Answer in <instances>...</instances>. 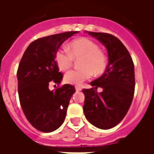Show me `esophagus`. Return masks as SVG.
Returning a JSON list of instances; mask_svg holds the SVG:
<instances>
[{"label": "esophagus", "instance_id": "1", "mask_svg": "<svg viewBox=\"0 0 154 154\" xmlns=\"http://www.w3.org/2000/svg\"><path fill=\"white\" fill-rule=\"evenodd\" d=\"M75 89H76V91H82V88L80 87H76Z\"/></svg>", "mask_w": 154, "mask_h": 154}]
</instances>
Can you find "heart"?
Returning a JSON list of instances; mask_svg holds the SVG:
<instances>
[{"label": "heart", "mask_w": 154, "mask_h": 154, "mask_svg": "<svg viewBox=\"0 0 154 154\" xmlns=\"http://www.w3.org/2000/svg\"><path fill=\"white\" fill-rule=\"evenodd\" d=\"M66 50L58 49L55 53L54 61L58 70L67 72L72 66L73 60H80V70L71 71L65 75L64 80L67 83L80 86L89 80L91 75L99 77L106 69V55L90 38H80L71 41L67 44Z\"/></svg>", "instance_id": "1"}]
</instances>
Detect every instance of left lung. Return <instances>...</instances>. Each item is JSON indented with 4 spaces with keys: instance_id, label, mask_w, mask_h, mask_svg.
<instances>
[{
    "instance_id": "8db88e82",
    "label": "left lung",
    "mask_w": 154,
    "mask_h": 154,
    "mask_svg": "<svg viewBox=\"0 0 154 154\" xmlns=\"http://www.w3.org/2000/svg\"><path fill=\"white\" fill-rule=\"evenodd\" d=\"M106 48L108 65L103 75L83 89V111L89 122L101 129L117 125L126 116L134 93V66L132 57L119 38L106 33L88 32ZM101 87L98 94L96 90Z\"/></svg>"
}]
</instances>
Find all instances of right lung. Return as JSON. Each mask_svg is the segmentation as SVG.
<instances>
[{"mask_svg": "<svg viewBox=\"0 0 154 154\" xmlns=\"http://www.w3.org/2000/svg\"><path fill=\"white\" fill-rule=\"evenodd\" d=\"M78 33L69 31L33 41L23 54L17 71L18 93L22 110L35 129L53 132L63 123L75 88L65 84L55 91L49 85H59L63 79L54 55L62 44Z\"/></svg>", "mask_w": 154, "mask_h": 154, "instance_id": "right-lung-1", "label": "right lung"}]
</instances>
